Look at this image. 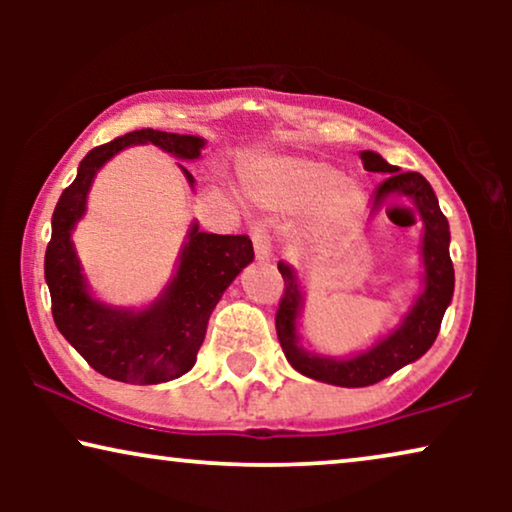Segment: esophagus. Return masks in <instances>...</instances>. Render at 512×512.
Instances as JSON below:
<instances>
[{
    "label": "esophagus",
    "mask_w": 512,
    "mask_h": 512,
    "mask_svg": "<svg viewBox=\"0 0 512 512\" xmlns=\"http://www.w3.org/2000/svg\"><path fill=\"white\" fill-rule=\"evenodd\" d=\"M251 240H254V251H256L258 261H268L270 254H272L270 235L265 233L263 228H254V230H251Z\"/></svg>",
    "instance_id": "esophagus-1"
}]
</instances>
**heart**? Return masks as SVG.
<instances>
[{
  "label": "heart",
  "mask_w": 512,
  "mask_h": 512,
  "mask_svg": "<svg viewBox=\"0 0 512 512\" xmlns=\"http://www.w3.org/2000/svg\"><path fill=\"white\" fill-rule=\"evenodd\" d=\"M249 195L272 209L310 207V221L319 230L347 223L366 202V191L356 179L338 177V170L307 158H277L249 177Z\"/></svg>",
  "instance_id": "obj_1"
}]
</instances>
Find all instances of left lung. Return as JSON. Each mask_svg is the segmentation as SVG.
Masks as SVG:
<instances>
[{
  "label": "left lung",
  "instance_id": "8db88e82",
  "mask_svg": "<svg viewBox=\"0 0 512 512\" xmlns=\"http://www.w3.org/2000/svg\"><path fill=\"white\" fill-rule=\"evenodd\" d=\"M361 160L368 172L387 174V179L375 188L370 214H375L387 202L408 200L417 209L419 219H422L424 289L398 328L377 340L366 352L349 356V359H335V356L314 354L300 347L296 331L300 310H303V286H300L296 270L289 263H277L284 277V293L282 300H279L275 326L286 361L305 377L335 384V387H370V384H377L384 377L394 375L396 370H401L429 352L433 340L438 338L440 321H443V314L454 293L450 223L440 212L438 198L429 181L419 172H401L375 151H361Z\"/></svg>",
  "mask_w": 512,
  "mask_h": 512
}]
</instances>
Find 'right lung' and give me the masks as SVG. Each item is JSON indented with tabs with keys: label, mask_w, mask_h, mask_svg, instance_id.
<instances>
[{
	"label": "right lung",
	"mask_w": 512,
	"mask_h": 512,
	"mask_svg": "<svg viewBox=\"0 0 512 512\" xmlns=\"http://www.w3.org/2000/svg\"><path fill=\"white\" fill-rule=\"evenodd\" d=\"M135 144H153L179 160L200 158L205 149L202 137L144 128L88 151L76 179L55 205L44 275L55 326L90 368L109 380L158 384L193 368L209 314L244 265L254 261V247L247 235L202 233L193 223L181 247L177 272L149 307L121 310L93 298L76 256L72 230L86 214L88 191L100 167L125 146ZM179 167L193 186V174L184 165Z\"/></svg>",
	"instance_id": "1"
}]
</instances>
